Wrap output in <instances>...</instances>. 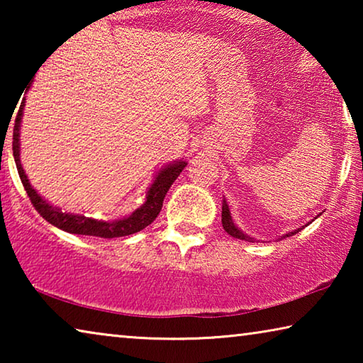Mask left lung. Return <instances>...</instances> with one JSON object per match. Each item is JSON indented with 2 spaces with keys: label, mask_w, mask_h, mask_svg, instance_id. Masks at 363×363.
<instances>
[{
  "label": "left lung",
  "mask_w": 363,
  "mask_h": 363,
  "mask_svg": "<svg viewBox=\"0 0 363 363\" xmlns=\"http://www.w3.org/2000/svg\"><path fill=\"white\" fill-rule=\"evenodd\" d=\"M223 227H224V230L229 233V235H232L233 238H240V240H247V242H255L253 238H250L248 235H245V233L242 232V230H238L237 227H235V224L232 223V218H230V211H229V206H227V203H225V200L223 201ZM301 229H298V230H294V232H290V233H286L285 237H290V235H294V233H298ZM284 237V238H285Z\"/></svg>",
  "instance_id": "8db88e82"
}]
</instances>
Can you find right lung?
Masks as SVG:
<instances>
[{
  "instance_id": "right-lung-1",
  "label": "right lung",
  "mask_w": 363,
  "mask_h": 363,
  "mask_svg": "<svg viewBox=\"0 0 363 363\" xmlns=\"http://www.w3.org/2000/svg\"><path fill=\"white\" fill-rule=\"evenodd\" d=\"M22 112H23V102L19 108V112H17L16 123H14V133H12V152H14L16 167H17V171H19L21 181L23 184V189H26L30 201H32V205L35 206V210L38 211L49 224L56 225L65 232L78 233V235L115 238V237L131 235V233H136L139 230L145 229L147 225L155 220L158 213L162 211L163 200L164 196H167V192L169 190L171 184L177 179V176L182 173V169L186 168L187 164L186 162H176L160 171L155 182L152 184L149 192H147L145 203L140 208H138V210L128 218H123L118 220H97L93 218L78 216V214L64 213L60 211L59 208L46 203V201L36 194V190L30 186L27 176L23 173V168L21 164V157H19V130H21V121H22Z\"/></svg>"
}]
</instances>
